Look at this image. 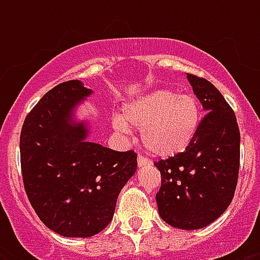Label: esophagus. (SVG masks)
<instances>
[{
    "label": "esophagus",
    "mask_w": 260,
    "mask_h": 260,
    "mask_svg": "<svg viewBox=\"0 0 260 260\" xmlns=\"http://www.w3.org/2000/svg\"><path fill=\"white\" fill-rule=\"evenodd\" d=\"M151 162L146 156H143V155H139L138 156V166L139 167H144V166H150Z\"/></svg>",
    "instance_id": "obj_1"
}]
</instances>
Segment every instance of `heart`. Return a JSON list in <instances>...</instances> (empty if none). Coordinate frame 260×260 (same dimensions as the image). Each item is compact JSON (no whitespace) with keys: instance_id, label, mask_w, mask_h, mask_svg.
Segmentation results:
<instances>
[{"instance_id":"b5f03b06","label":"heart","mask_w":260,"mask_h":260,"mask_svg":"<svg viewBox=\"0 0 260 260\" xmlns=\"http://www.w3.org/2000/svg\"><path fill=\"white\" fill-rule=\"evenodd\" d=\"M201 120V106L194 95L158 89L126 102L124 116L113 117V126L124 134L129 132L128 124L142 129L147 150L154 156L167 159L190 146Z\"/></svg>"}]
</instances>
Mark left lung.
I'll list each match as a JSON object with an SVG mask.
<instances>
[{
  "label": "left lung",
  "mask_w": 260,
  "mask_h": 260,
  "mask_svg": "<svg viewBox=\"0 0 260 260\" xmlns=\"http://www.w3.org/2000/svg\"><path fill=\"white\" fill-rule=\"evenodd\" d=\"M206 116L183 152L155 166L162 175L159 216L174 228L201 230L234 198L240 163V132L225 98L204 78L186 74Z\"/></svg>",
  "instance_id": "obj_1"
}]
</instances>
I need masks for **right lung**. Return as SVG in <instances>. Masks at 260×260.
<instances>
[{
	"label": "right lung",
	"instance_id": "1",
	"mask_svg": "<svg viewBox=\"0 0 260 260\" xmlns=\"http://www.w3.org/2000/svg\"><path fill=\"white\" fill-rule=\"evenodd\" d=\"M94 91L81 81L59 83L22 124L24 187L39 218L60 236L90 238L113 218L121 189L136 173L138 154L89 142V120L77 109Z\"/></svg>",
	"mask_w": 260,
	"mask_h": 260
}]
</instances>
